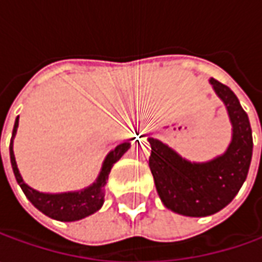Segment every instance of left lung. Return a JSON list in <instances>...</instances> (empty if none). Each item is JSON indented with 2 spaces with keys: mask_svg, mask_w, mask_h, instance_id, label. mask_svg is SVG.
<instances>
[{
  "mask_svg": "<svg viewBox=\"0 0 262 262\" xmlns=\"http://www.w3.org/2000/svg\"><path fill=\"white\" fill-rule=\"evenodd\" d=\"M210 83L226 106L232 124V141L222 156L195 163L156 138H148V166L157 194L165 207L182 216L206 217L225 208L245 182L252 159V131L247 112L229 87L214 78Z\"/></svg>",
  "mask_w": 262,
  "mask_h": 262,
  "instance_id": "1",
  "label": "left lung"
}]
</instances>
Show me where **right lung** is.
<instances>
[{"instance_id":"right-lung-1","label":"right lung","mask_w":262,"mask_h":262,"mask_svg":"<svg viewBox=\"0 0 262 262\" xmlns=\"http://www.w3.org/2000/svg\"><path fill=\"white\" fill-rule=\"evenodd\" d=\"M17 126H18V116L15 119L14 128H13V137H11V143H10V160H11V166H13L15 179H17L20 188L23 189L27 200L39 211H42L48 217L59 220V222H76V220L84 219V217L96 213L105 201L103 200L105 185L111 169L114 166V163H116L121 157L124 156V153L129 148L131 143L125 141V143L116 146L105 157V162H103L102 169H100V173L97 176L96 182H93L90 186H87L81 191H73V192L45 194V192H39L33 188H30L27 184H25L23 178L18 172V167H17V163H15L14 151H13V140H14L15 133H17Z\"/></svg>"}]
</instances>
